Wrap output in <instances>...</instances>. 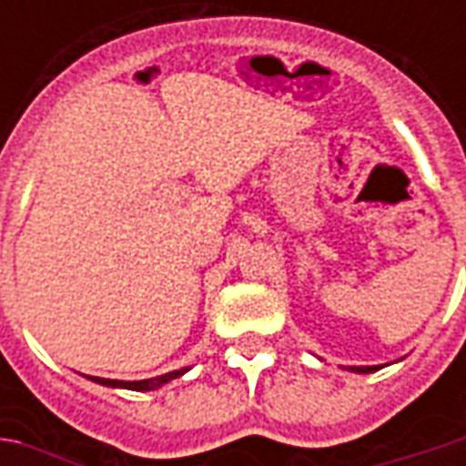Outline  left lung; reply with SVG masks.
Instances as JSON below:
<instances>
[{
    "label": "left lung",
    "mask_w": 466,
    "mask_h": 466,
    "mask_svg": "<svg viewBox=\"0 0 466 466\" xmlns=\"http://www.w3.org/2000/svg\"><path fill=\"white\" fill-rule=\"evenodd\" d=\"M377 367H351V371H361V374H370V371H374Z\"/></svg>",
    "instance_id": "obj_1"
}]
</instances>
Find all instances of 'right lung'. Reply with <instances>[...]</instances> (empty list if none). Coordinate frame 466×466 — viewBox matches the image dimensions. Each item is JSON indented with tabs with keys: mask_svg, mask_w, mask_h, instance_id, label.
Masks as SVG:
<instances>
[{
	"mask_svg": "<svg viewBox=\"0 0 466 466\" xmlns=\"http://www.w3.org/2000/svg\"><path fill=\"white\" fill-rule=\"evenodd\" d=\"M187 370H177V371H167L162 377H154V380H139V381H122V380H99V377H92L99 384H106V387H124V390H134V391H147V390H157V387H162L167 381L177 380V377H182Z\"/></svg>",
	"mask_w": 466,
	"mask_h": 466,
	"instance_id": "add662e5",
	"label": "right lung"
}]
</instances>
